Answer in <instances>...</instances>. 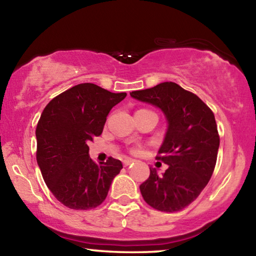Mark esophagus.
<instances>
[{
  "label": "esophagus",
  "mask_w": 256,
  "mask_h": 256,
  "mask_svg": "<svg viewBox=\"0 0 256 256\" xmlns=\"http://www.w3.org/2000/svg\"><path fill=\"white\" fill-rule=\"evenodd\" d=\"M133 162H134V159H131V158L124 159V160H123V164H124V166H125V167H126V166H128V164H132Z\"/></svg>",
  "instance_id": "34e87169"
}]
</instances>
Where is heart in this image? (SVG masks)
<instances>
[{
	"mask_svg": "<svg viewBox=\"0 0 256 256\" xmlns=\"http://www.w3.org/2000/svg\"><path fill=\"white\" fill-rule=\"evenodd\" d=\"M132 152L133 154H140L141 152V149L138 148V146H134V148H132Z\"/></svg>",
	"mask_w": 256,
	"mask_h": 256,
	"instance_id": "heart-1",
	"label": "heart"
}]
</instances>
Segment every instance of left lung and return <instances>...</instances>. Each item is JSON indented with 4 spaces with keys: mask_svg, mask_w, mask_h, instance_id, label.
I'll return each instance as SVG.
<instances>
[{
    "mask_svg": "<svg viewBox=\"0 0 256 256\" xmlns=\"http://www.w3.org/2000/svg\"><path fill=\"white\" fill-rule=\"evenodd\" d=\"M130 94L159 107L168 122L156 157L168 168L162 176L150 168L149 178L140 185L142 196L158 211L183 210L200 196L214 170L220 138L214 112L196 94L175 82Z\"/></svg>",
    "mask_w": 256,
    "mask_h": 256,
    "instance_id": "obj_1",
    "label": "left lung"
}]
</instances>
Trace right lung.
<instances>
[{
    "label": "right lung",
    "instance_id": "obj_1",
    "mask_svg": "<svg viewBox=\"0 0 256 256\" xmlns=\"http://www.w3.org/2000/svg\"><path fill=\"white\" fill-rule=\"evenodd\" d=\"M126 97L94 84H80L52 99L36 128V158L53 196L73 210H90L105 201L122 162L110 157L96 164L88 142L99 136L108 112Z\"/></svg>",
    "mask_w": 256,
    "mask_h": 256
}]
</instances>
